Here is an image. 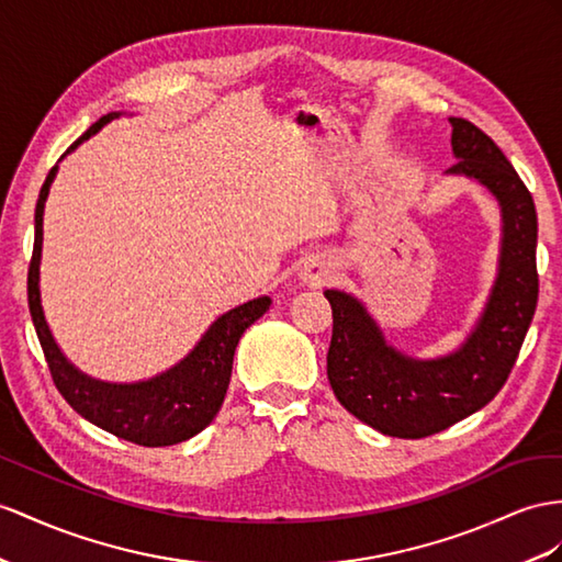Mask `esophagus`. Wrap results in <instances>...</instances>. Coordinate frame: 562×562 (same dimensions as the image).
Here are the masks:
<instances>
[{
  "mask_svg": "<svg viewBox=\"0 0 562 562\" xmlns=\"http://www.w3.org/2000/svg\"><path fill=\"white\" fill-rule=\"evenodd\" d=\"M337 268L327 261V258H311L306 266L301 268V280L311 286H325L335 280Z\"/></svg>",
  "mask_w": 562,
  "mask_h": 562,
  "instance_id": "34e87169",
  "label": "esophagus"
}]
</instances>
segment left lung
<instances>
[{
	"label": "left lung",
	"instance_id": "8db88e82",
	"mask_svg": "<svg viewBox=\"0 0 562 562\" xmlns=\"http://www.w3.org/2000/svg\"><path fill=\"white\" fill-rule=\"evenodd\" d=\"M463 172L486 184L501 201V268L486 311L465 347L441 361H411L386 347L380 329L349 294L327 290L333 306V341L327 380L339 404L382 435L423 439L484 408L522 349L537 311V209L527 184L496 142L465 119H449Z\"/></svg>",
	"mask_w": 562,
	"mask_h": 562
}]
</instances>
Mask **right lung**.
<instances>
[{
  "instance_id": "add662e5",
  "label": "right lung",
  "mask_w": 562,
  "mask_h": 562,
  "mask_svg": "<svg viewBox=\"0 0 562 562\" xmlns=\"http://www.w3.org/2000/svg\"><path fill=\"white\" fill-rule=\"evenodd\" d=\"M116 116L119 113H106L88 133L70 144V149H76L82 139L94 135L99 127ZM54 176L56 166L42 184L35 206V244L31 266H27V306H31V318L56 390L85 420L125 441L154 449V446H172L199 435L223 406L239 337L268 311L270 299L258 296L221 315L182 363L149 382L106 384L85 378L56 347L40 306L42 211H45V199Z\"/></svg>"
}]
</instances>
